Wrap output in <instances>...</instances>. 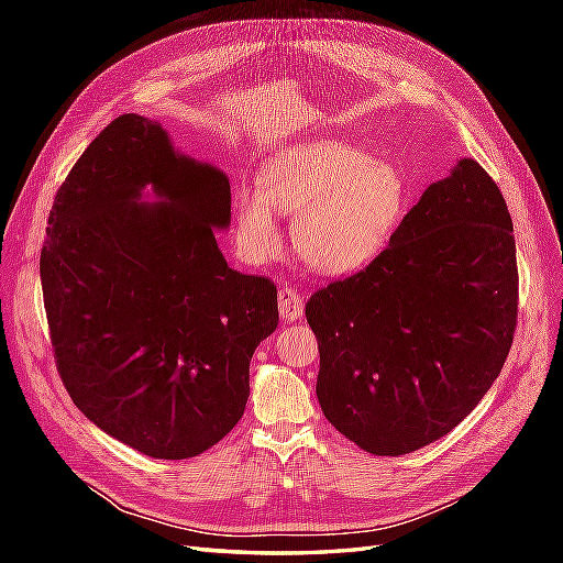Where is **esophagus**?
Masks as SVG:
<instances>
[{"mask_svg": "<svg viewBox=\"0 0 563 563\" xmlns=\"http://www.w3.org/2000/svg\"><path fill=\"white\" fill-rule=\"evenodd\" d=\"M277 305H279V314L284 321H296L305 312V302L298 288L291 286H282L277 294Z\"/></svg>", "mask_w": 563, "mask_h": 563, "instance_id": "obj_1", "label": "esophagus"}]
</instances>
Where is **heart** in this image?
<instances>
[{"label": "heart", "instance_id": "obj_1", "mask_svg": "<svg viewBox=\"0 0 563 563\" xmlns=\"http://www.w3.org/2000/svg\"><path fill=\"white\" fill-rule=\"evenodd\" d=\"M411 185L404 168L343 141H310L269 157L261 190L236 195V246L253 263L282 246L277 211L294 218L300 258L323 275L376 261L404 223Z\"/></svg>", "mask_w": 563, "mask_h": 563}]
</instances>
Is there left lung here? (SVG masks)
Listing matches in <instances>:
<instances>
[{
  "label": "left lung",
  "mask_w": 563,
  "mask_h": 563,
  "mask_svg": "<svg viewBox=\"0 0 563 563\" xmlns=\"http://www.w3.org/2000/svg\"><path fill=\"white\" fill-rule=\"evenodd\" d=\"M517 298L507 203L479 164L457 159L376 261L305 305L323 416L373 455L449 434L500 376Z\"/></svg>",
  "instance_id": "8db88e82"
}]
</instances>
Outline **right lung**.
I'll return each instance as SVG.
<instances>
[{"label": "right lung", "instance_id": "obj_1", "mask_svg": "<svg viewBox=\"0 0 563 563\" xmlns=\"http://www.w3.org/2000/svg\"><path fill=\"white\" fill-rule=\"evenodd\" d=\"M228 176L133 112L96 135L51 207L40 275L60 380L150 457L199 455L240 422L251 356L279 323L277 286L228 267Z\"/></svg>", "mask_w": 563, "mask_h": 563}]
</instances>
